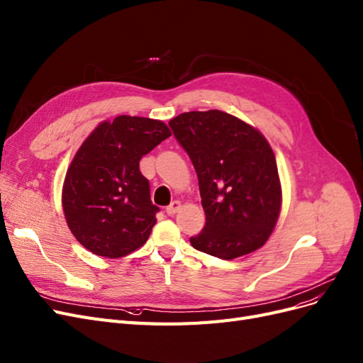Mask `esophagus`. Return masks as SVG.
<instances>
[{"mask_svg": "<svg viewBox=\"0 0 363 363\" xmlns=\"http://www.w3.org/2000/svg\"><path fill=\"white\" fill-rule=\"evenodd\" d=\"M181 209V202L179 201H173L167 208H166V213L169 216H174Z\"/></svg>", "mask_w": 363, "mask_h": 363, "instance_id": "obj_1", "label": "esophagus"}]
</instances>
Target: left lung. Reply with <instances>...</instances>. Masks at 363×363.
Segmentation results:
<instances>
[{
  "instance_id": "8db88e82",
  "label": "left lung",
  "mask_w": 363,
  "mask_h": 363,
  "mask_svg": "<svg viewBox=\"0 0 363 363\" xmlns=\"http://www.w3.org/2000/svg\"><path fill=\"white\" fill-rule=\"evenodd\" d=\"M197 173L205 228L194 249L221 259L252 253L270 238L282 208L274 152L244 121L220 110L182 113L169 122Z\"/></svg>"
}]
</instances>
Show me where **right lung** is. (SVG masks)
Returning a JSON list of instances; mask_svg holds the SVG:
<instances>
[{"mask_svg":"<svg viewBox=\"0 0 363 363\" xmlns=\"http://www.w3.org/2000/svg\"><path fill=\"white\" fill-rule=\"evenodd\" d=\"M169 126L138 116L104 121L67 167L62 205L81 245L104 258H122L147 241L160 208L150 201L140 160L170 137Z\"/></svg>","mask_w":363,"mask_h":363,"instance_id":"add662e5","label":"right lung"}]
</instances>
